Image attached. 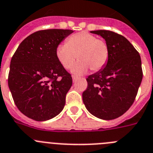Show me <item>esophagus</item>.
Here are the masks:
<instances>
[{
  "instance_id": "esophagus-1",
  "label": "esophagus",
  "mask_w": 153,
  "mask_h": 153,
  "mask_svg": "<svg viewBox=\"0 0 153 153\" xmlns=\"http://www.w3.org/2000/svg\"><path fill=\"white\" fill-rule=\"evenodd\" d=\"M77 76H72V79H73V81H74V82H75L76 80V79H77Z\"/></svg>"
}]
</instances>
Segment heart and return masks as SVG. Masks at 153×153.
<instances>
[{"label":"heart","mask_w":153,"mask_h":153,"mask_svg":"<svg viewBox=\"0 0 153 153\" xmlns=\"http://www.w3.org/2000/svg\"><path fill=\"white\" fill-rule=\"evenodd\" d=\"M56 57L65 69H70L76 58L79 61L72 68V73L82 75L90 68L99 71L107 64L109 48L107 43L96 36L80 32L72 35L66 40V44H60L56 48Z\"/></svg>","instance_id":"b5f03b06"}]
</instances>
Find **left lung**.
Returning <instances> with one entry per match:
<instances>
[{
	"label": "left lung",
	"mask_w": 153,
	"mask_h": 153,
	"mask_svg": "<svg viewBox=\"0 0 153 153\" xmlns=\"http://www.w3.org/2000/svg\"><path fill=\"white\" fill-rule=\"evenodd\" d=\"M102 36L109 48L103 69L89 75L82 101L92 115L112 120L124 114L134 103L143 79L138 51L121 35L108 30L91 31Z\"/></svg>",
	"instance_id": "1"
}]
</instances>
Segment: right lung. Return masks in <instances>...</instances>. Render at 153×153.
Listing matches in <instances>:
<instances>
[{
  "label": "right lung",
  "instance_id": "right-lung-1",
  "mask_svg": "<svg viewBox=\"0 0 153 153\" xmlns=\"http://www.w3.org/2000/svg\"><path fill=\"white\" fill-rule=\"evenodd\" d=\"M72 33L71 29L37 31L26 37L13 55L8 86L15 105L26 117L44 121L64 108L73 81L57 59L56 48Z\"/></svg>",
  "mask_w": 153,
  "mask_h": 153
}]
</instances>
